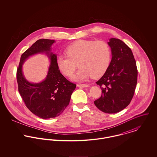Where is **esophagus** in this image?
Returning <instances> with one entry per match:
<instances>
[{"label":"esophagus","instance_id":"1","mask_svg":"<svg viewBox=\"0 0 157 157\" xmlns=\"http://www.w3.org/2000/svg\"><path fill=\"white\" fill-rule=\"evenodd\" d=\"M78 87H80V88H86V87H88L89 85L88 84H78L77 85Z\"/></svg>","mask_w":157,"mask_h":157}]
</instances>
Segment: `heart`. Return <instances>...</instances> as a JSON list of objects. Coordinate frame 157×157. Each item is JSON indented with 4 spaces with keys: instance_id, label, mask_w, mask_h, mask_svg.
Listing matches in <instances>:
<instances>
[{
    "instance_id": "b5f03b06",
    "label": "heart",
    "mask_w": 157,
    "mask_h": 157,
    "mask_svg": "<svg viewBox=\"0 0 157 157\" xmlns=\"http://www.w3.org/2000/svg\"><path fill=\"white\" fill-rule=\"evenodd\" d=\"M66 53L57 57V67L65 75L71 76L78 63L80 69L73 78L79 81L101 77L111 62L110 48L101 40H78L68 46Z\"/></svg>"
}]
</instances>
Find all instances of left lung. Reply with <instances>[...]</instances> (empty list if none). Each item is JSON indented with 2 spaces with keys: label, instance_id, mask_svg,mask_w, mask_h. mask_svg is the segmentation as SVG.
Here are the masks:
<instances>
[{
  "label": "left lung",
  "instance_id": "8db88e82",
  "mask_svg": "<svg viewBox=\"0 0 157 157\" xmlns=\"http://www.w3.org/2000/svg\"><path fill=\"white\" fill-rule=\"evenodd\" d=\"M112 59L107 71L96 82L101 90V97L94 101L102 112L115 113L128 106L134 94L138 71L131 48L120 39L111 38Z\"/></svg>",
  "mask_w": 157,
  "mask_h": 157
}]
</instances>
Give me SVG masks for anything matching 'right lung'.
Returning <instances> with one entry per match:
<instances>
[{
    "label": "right lung",
    "instance_id": "obj_1",
    "mask_svg": "<svg viewBox=\"0 0 157 157\" xmlns=\"http://www.w3.org/2000/svg\"><path fill=\"white\" fill-rule=\"evenodd\" d=\"M54 42L55 40L49 39L37 40L22 54L17 69L18 90L26 106L43 119L56 117L63 112L76 88V85L68 81L59 69L57 55L51 52ZM40 53H45L50 58V66L44 81L32 84L27 81L22 74V64L29 56Z\"/></svg>",
    "mask_w": 157,
    "mask_h": 157
}]
</instances>
